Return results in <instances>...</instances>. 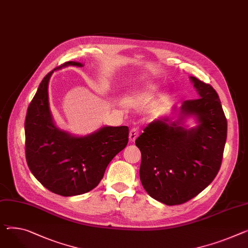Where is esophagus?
<instances>
[{"label":"esophagus","mask_w":248,"mask_h":248,"mask_svg":"<svg viewBox=\"0 0 248 248\" xmlns=\"http://www.w3.org/2000/svg\"><path fill=\"white\" fill-rule=\"evenodd\" d=\"M139 134H140V129L138 127L131 128L130 131H129V136H128L129 141L130 142H134L137 140V138L139 137Z\"/></svg>","instance_id":"esophagus-1"}]
</instances>
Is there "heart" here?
<instances>
[{"mask_svg": "<svg viewBox=\"0 0 248 248\" xmlns=\"http://www.w3.org/2000/svg\"><path fill=\"white\" fill-rule=\"evenodd\" d=\"M156 91V86L154 84H143L140 86H138L137 88L131 90L125 96L127 101H134L138 100V98H141L147 95L153 94Z\"/></svg>", "mask_w": 248, "mask_h": 248, "instance_id": "b5f03b06", "label": "heart"}]
</instances>
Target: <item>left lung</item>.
I'll list each match as a JSON object with an SVG mask.
<instances>
[{"label":"left lung","mask_w":248,"mask_h":248,"mask_svg":"<svg viewBox=\"0 0 248 248\" xmlns=\"http://www.w3.org/2000/svg\"><path fill=\"white\" fill-rule=\"evenodd\" d=\"M189 78L199 98L173 107L170 115L148 124L136 140L141 185L167 205L185 203L211 184L226 141L227 122L217 93L195 77ZM189 118L194 127L186 124Z\"/></svg>","instance_id":"8db88e82"}]
</instances>
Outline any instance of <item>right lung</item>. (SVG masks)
I'll return each mask as SVG.
<instances>
[{
  "label": "right lung",
  "mask_w": 248,
  "mask_h": 248,
  "mask_svg": "<svg viewBox=\"0 0 248 248\" xmlns=\"http://www.w3.org/2000/svg\"><path fill=\"white\" fill-rule=\"evenodd\" d=\"M67 67L81 68L84 63L67 62L49 72L28 108L26 158L31 173L46 189L74 196L100 184L108 163L126 146L128 127L106 125L87 136L61 129L49 108L47 90L53 73Z\"/></svg>",
  "instance_id": "right-lung-1"
}]
</instances>
